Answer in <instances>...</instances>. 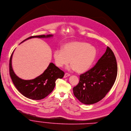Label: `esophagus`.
Masks as SVG:
<instances>
[{
	"label": "esophagus",
	"mask_w": 131,
	"mask_h": 131,
	"mask_svg": "<svg viewBox=\"0 0 131 131\" xmlns=\"http://www.w3.org/2000/svg\"><path fill=\"white\" fill-rule=\"evenodd\" d=\"M70 75L69 74H68V73H65V75H64V78H66V77H68V76H69Z\"/></svg>",
	"instance_id": "1"
}]
</instances>
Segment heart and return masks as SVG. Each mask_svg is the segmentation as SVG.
Listing matches in <instances>:
<instances>
[{
    "label": "heart",
    "instance_id": "b5f03b06",
    "mask_svg": "<svg viewBox=\"0 0 131 131\" xmlns=\"http://www.w3.org/2000/svg\"><path fill=\"white\" fill-rule=\"evenodd\" d=\"M97 55L96 48L87 43L72 42L64 45L63 49L54 52L53 58L55 65L62 68L67 65L70 61L71 68L78 73H84L93 64Z\"/></svg>",
    "mask_w": 131,
    "mask_h": 131
}]
</instances>
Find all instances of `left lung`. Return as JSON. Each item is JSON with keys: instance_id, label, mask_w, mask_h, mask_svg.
<instances>
[{"instance_id": "left-lung-1", "label": "left lung", "mask_w": 131, "mask_h": 131, "mask_svg": "<svg viewBox=\"0 0 131 131\" xmlns=\"http://www.w3.org/2000/svg\"><path fill=\"white\" fill-rule=\"evenodd\" d=\"M117 73L115 55L109 47L97 64L80 75L78 84L73 89L82 103L92 104L102 100L112 87Z\"/></svg>"}]
</instances>
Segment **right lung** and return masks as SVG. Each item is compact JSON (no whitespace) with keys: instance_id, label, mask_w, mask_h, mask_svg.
Returning <instances> with one entry per match:
<instances>
[{"instance_id":"1","label":"right lung","mask_w":131,"mask_h":131,"mask_svg":"<svg viewBox=\"0 0 131 131\" xmlns=\"http://www.w3.org/2000/svg\"><path fill=\"white\" fill-rule=\"evenodd\" d=\"M52 34L41 35L32 36L23 41L28 39L38 38H49L52 37ZM12 53L9 62V73L11 80L17 90L25 97L28 99L39 100L45 98L53 90L55 86V81L58 78H62L64 72L56 66L53 63H50L43 73L31 80H24L18 77L14 73L12 67Z\"/></svg>"}]
</instances>
